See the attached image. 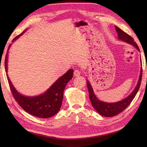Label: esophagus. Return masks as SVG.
<instances>
[{
    "label": "esophagus",
    "mask_w": 147,
    "mask_h": 147,
    "mask_svg": "<svg viewBox=\"0 0 147 147\" xmlns=\"http://www.w3.org/2000/svg\"><path fill=\"white\" fill-rule=\"evenodd\" d=\"M81 72L78 70H74V75L75 77H78L79 75H80Z\"/></svg>",
    "instance_id": "1"
}]
</instances>
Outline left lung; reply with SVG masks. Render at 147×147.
<instances>
[{
	"label": "left lung",
	"instance_id": "1",
	"mask_svg": "<svg viewBox=\"0 0 147 147\" xmlns=\"http://www.w3.org/2000/svg\"><path fill=\"white\" fill-rule=\"evenodd\" d=\"M115 29L118 33V39L121 40L124 42L129 43L131 45H133L136 47L137 50L140 51V50L138 47L137 44L134 42L133 39L129 35H128L126 32H124L121 29L118 28L117 26H115ZM142 63V61H141ZM142 69L140 70V74L139 77V80L138 81L137 84L135 89L131 94L129 95L126 98L124 99L123 100L119 101L115 103H107V102H102L99 100L97 98V97L95 96L94 91H93L92 88L91 87V84L87 80V87L88 89L89 92V96H90V99L91 102V104L93 106V107L98 112L100 115H102L104 117H114L116 115L121 113L123 110H125L128 105L131 104V102L134 99V97L136 96L137 92L139 90V89L140 86V83L142 81Z\"/></svg>",
	"mask_w": 147,
	"mask_h": 147
}]
</instances>
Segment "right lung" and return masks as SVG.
Wrapping results in <instances>:
<instances>
[{
	"mask_svg": "<svg viewBox=\"0 0 147 147\" xmlns=\"http://www.w3.org/2000/svg\"><path fill=\"white\" fill-rule=\"evenodd\" d=\"M24 32L13 38L12 42L16 40ZM10 47L11 45L8 46L5 56V68L6 72H7L8 53ZM73 73V69L69 70L63 76L57 79L45 93L35 97L25 96L20 94L13 86L7 74V77L13 96L21 107L34 117L48 118L54 116L59 112L63 99L64 90L67 83L72 78Z\"/></svg>",
	"mask_w": 147,
	"mask_h": 147,
	"instance_id": "1",
	"label": "right lung"
}]
</instances>
